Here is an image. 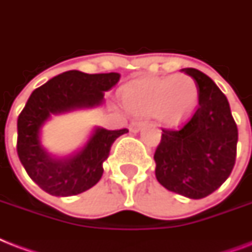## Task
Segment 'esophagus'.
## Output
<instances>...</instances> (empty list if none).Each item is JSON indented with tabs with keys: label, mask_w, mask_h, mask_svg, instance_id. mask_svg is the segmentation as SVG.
Instances as JSON below:
<instances>
[{
	"label": "esophagus",
	"mask_w": 252,
	"mask_h": 252,
	"mask_svg": "<svg viewBox=\"0 0 252 252\" xmlns=\"http://www.w3.org/2000/svg\"><path fill=\"white\" fill-rule=\"evenodd\" d=\"M145 126L144 123L141 122H133V123H130V126H129V130L130 132H133V133H137V132H140V130L142 129V126Z\"/></svg>",
	"instance_id": "34e87169"
}]
</instances>
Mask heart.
<instances>
[{"label":"heart","instance_id":"1","mask_svg":"<svg viewBox=\"0 0 252 252\" xmlns=\"http://www.w3.org/2000/svg\"><path fill=\"white\" fill-rule=\"evenodd\" d=\"M197 100V86L187 76L148 78L126 84L122 102L136 116L156 115L163 124H176L187 116Z\"/></svg>","mask_w":252,"mask_h":252}]
</instances>
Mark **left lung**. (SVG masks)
I'll use <instances>...</instances> for the list:
<instances>
[{
    "mask_svg": "<svg viewBox=\"0 0 252 252\" xmlns=\"http://www.w3.org/2000/svg\"><path fill=\"white\" fill-rule=\"evenodd\" d=\"M182 72L197 86L199 106L174 129H162L156 178L168 191L203 199L229 178L235 163L238 129L230 106L213 81L193 68Z\"/></svg>",
    "mask_w": 252,
    "mask_h": 252,
    "instance_id": "1",
    "label": "left lung"
}]
</instances>
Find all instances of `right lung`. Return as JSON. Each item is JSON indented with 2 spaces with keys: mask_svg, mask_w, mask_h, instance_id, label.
I'll return each mask as SVG.
<instances>
[{
  "mask_svg": "<svg viewBox=\"0 0 252 252\" xmlns=\"http://www.w3.org/2000/svg\"><path fill=\"white\" fill-rule=\"evenodd\" d=\"M120 80L119 73L87 74L69 70L53 77L30 95L18 118L17 152L29 176L52 196H73L90 189L103 175V162L119 136L128 129L95 126L84 145L66 156L51 153L41 142L43 126L52 116L90 110L104 103V91Z\"/></svg>",
  "mask_w": 252,
  "mask_h": 252,
  "instance_id": "right-lung-1",
  "label": "right lung"
}]
</instances>
